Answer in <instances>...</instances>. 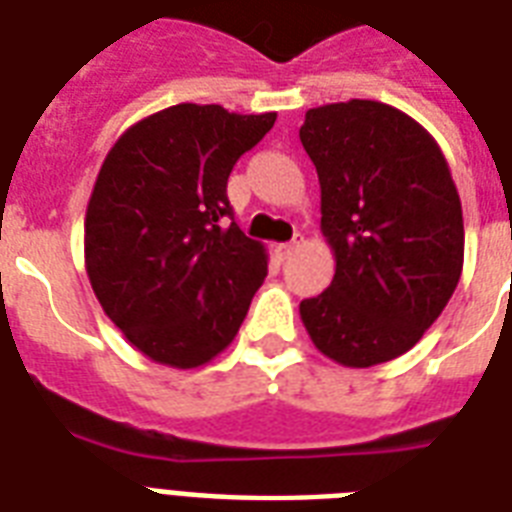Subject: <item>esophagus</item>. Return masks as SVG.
Here are the masks:
<instances>
[{
    "mask_svg": "<svg viewBox=\"0 0 512 512\" xmlns=\"http://www.w3.org/2000/svg\"><path fill=\"white\" fill-rule=\"evenodd\" d=\"M300 244H303V236H300V233H295V239H292V241L276 244V249H273V255H276V260H279V263H284V260H287V257L292 255V252H295L297 247H300Z\"/></svg>",
    "mask_w": 512,
    "mask_h": 512,
    "instance_id": "esophagus-1",
    "label": "esophagus"
}]
</instances>
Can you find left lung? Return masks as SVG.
Segmentation results:
<instances>
[{
	"mask_svg": "<svg viewBox=\"0 0 512 512\" xmlns=\"http://www.w3.org/2000/svg\"><path fill=\"white\" fill-rule=\"evenodd\" d=\"M300 143L321 185L335 279L300 303L313 345L350 369L414 348L457 289L465 225L441 148L377 100L311 108Z\"/></svg>",
	"mask_w": 512,
	"mask_h": 512,
	"instance_id": "1",
	"label": "left lung"
}]
</instances>
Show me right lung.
<instances>
[{"instance_id": "1", "label": "right lung", "mask_w": 512, "mask_h": 512, "mask_svg": "<svg viewBox=\"0 0 512 512\" xmlns=\"http://www.w3.org/2000/svg\"><path fill=\"white\" fill-rule=\"evenodd\" d=\"M276 114L180 103L140 119L100 167L84 265L103 311L156 364L196 369L223 353L268 276L241 233L228 175Z\"/></svg>"}]
</instances>
